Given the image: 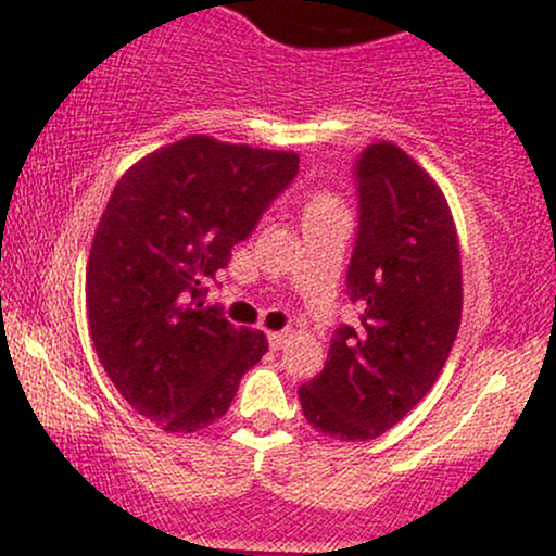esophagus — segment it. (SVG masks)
<instances>
[{"mask_svg":"<svg viewBox=\"0 0 556 556\" xmlns=\"http://www.w3.org/2000/svg\"><path fill=\"white\" fill-rule=\"evenodd\" d=\"M290 331H269V344H271V350H282L287 342H290Z\"/></svg>","mask_w":556,"mask_h":556,"instance_id":"34e87169","label":"esophagus"}]
</instances>
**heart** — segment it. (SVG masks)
Instances as JSON below:
<instances>
[{"mask_svg": "<svg viewBox=\"0 0 556 556\" xmlns=\"http://www.w3.org/2000/svg\"><path fill=\"white\" fill-rule=\"evenodd\" d=\"M340 201H337V195L327 193V190H318L308 198V203H305V216L308 214H324V212H340Z\"/></svg>", "mask_w": 556, "mask_h": 556, "instance_id": "1", "label": "heart"}]
</instances>
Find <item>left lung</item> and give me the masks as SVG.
I'll return each mask as SVG.
<instances>
[{"mask_svg":"<svg viewBox=\"0 0 556 556\" xmlns=\"http://www.w3.org/2000/svg\"><path fill=\"white\" fill-rule=\"evenodd\" d=\"M361 232L348 269L361 327H340L324 371L298 389L311 426L368 442L400 424L450 358L463 316L455 219L439 182L392 140L355 162Z\"/></svg>","mask_w":556,"mask_h":556,"instance_id":"obj_1","label":"left lung"}]
</instances>
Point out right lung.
<instances>
[{"label": "right lung", "mask_w": 556, "mask_h": 556, "mask_svg": "<svg viewBox=\"0 0 556 556\" xmlns=\"http://www.w3.org/2000/svg\"><path fill=\"white\" fill-rule=\"evenodd\" d=\"M295 151L185 136L119 177L86 266L88 331L117 392L167 433L208 429L266 334L203 308L208 279L298 172Z\"/></svg>", "instance_id": "obj_1"}]
</instances>
